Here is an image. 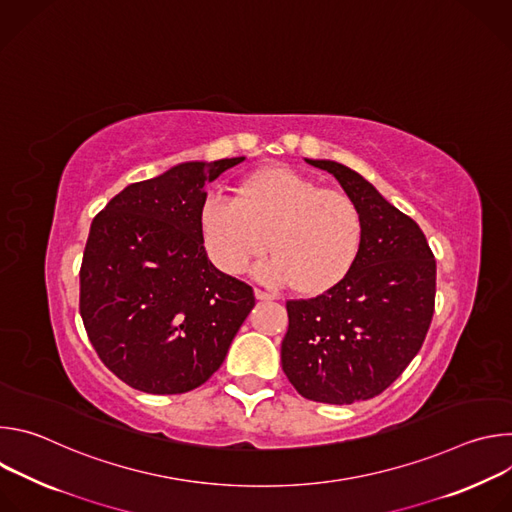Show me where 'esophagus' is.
Masks as SVG:
<instances>
[{
	"label": "esophagus",
	"instance_id": "obj_1",
	"mask_svg": "<svg viewBox=\"0 0 512 512\" xmlns=\"http://www.w3.org/2000/svg\"><path fill=\"white\" fill-rule=\"evenodd\" d=\"M255 298L259 300V302H265V300H275V296H271V294H267V291H263V289H255Z\"/></svg>",
	"mask_w": 512,
	"mask_h": 512
}]
</instances>
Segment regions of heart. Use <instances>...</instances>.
<instances>
[{
	"mask_svg": "<svg viewBox=\"0 0 512 512\" xmlns=\"http://www.w3.org/2000/svg\"><path fill=\"white\" fill-rule=\"evenodd\" d=\"M200 237L210 261L229 275L251 261L261 281L320 296L352 271L362 247V216L342 190L289 170L263 168L245 178L235 200L212 196L200 210Z\"/></svg>",
	"mask_w": 512,
	"mask_h": 512,
	"instance_id": "obj_1",
	"label": "heart"
}]
</instances>
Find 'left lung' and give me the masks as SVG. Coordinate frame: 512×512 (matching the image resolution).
Here are the masks:
<instances>
[{
    "instance_id": "obj_1",
    "label": "left lung",
    "mask_w": 512,
    "mask_h": 512,
    "mask_svg": "<svg viewBox=\"0 0 512 512\" xmlns=\"http://www.w3.org/2000/svg\"><path fill=\"white\" fill-rule=\"evenodd\" d=\"M330 172L362 216V247L344 281L310 300H289L281 367L296 391L350 405L381 395L419 352L435 306V259L419 225L354 170Z\"/></svg>"
}]
</instances>
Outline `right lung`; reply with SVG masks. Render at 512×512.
<instances>
[{
	"mask_svg": "<svg viewBox=\"0 0 512 512\" xmlns=\"http://www.w3.org/2000/svg\"><path fill=\"white\" fill-rule=\"evenodd\" d=\"M245 158L186 162L129 184L93 218L81 318L105 367L152 395L188 393L221 369L255 306L200 237L204 186Z\"/></svg>",
	"mask_w": 512,
	"mask_h": 512,
	"instance_id": "obj_1",
	"label": "right lung"
}]
</instances>
